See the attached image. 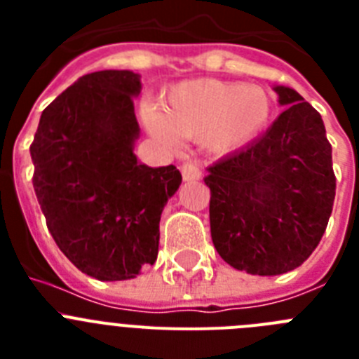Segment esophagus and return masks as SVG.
Returning <instances> with one entry per match:
<instances>
[{"label":"esophagus","mask_w":359,"mask_h":359,"mask_svg":"<svg viewBox=\"0 0 359 359\" xmlns=\"http://www.w3.org/2000/svg\"><path fill=\"white\" fill-rule=\"evenodd\" d=\"M182 176L185 182H194L201 177V170H199V165L194 160H187L185 163H182Z\"/></svg>","instance_id":"34e87169"}]
</instances>
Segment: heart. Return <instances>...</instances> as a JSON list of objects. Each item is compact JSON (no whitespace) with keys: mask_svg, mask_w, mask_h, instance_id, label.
Returning a JSON list of instances; mask_svg holds the SVG:
<instances>
[{"mask_svg":"<svg viewBox=\"0 0 359 359\" xmlns=\"http://www.w3.org/2000/svg\"><path fill=\"white\" fill-rule=\"evenodd\" d=\"M271 116V98L262 88L215 79H198L174 86L163 113L145 111V126L158 142L177 145L180 136L201 140L215 152L248 145Z\"/></svg>","mask_w":359,"mask_h":359,"instance_id":"obj_1","label":"heart"}]
</instances>
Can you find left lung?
<instances>
[{"mask_svg":"<svg viewBox=\"0 0 359 359\" xmlns=\"http://www.w3.org/2000/svg\"><path fill=\"white\" fill-rule=\"evenodd\" d=\"M287 106L259 138L208 167L210 233L224 262L252 275H280L315 252L336 192L322 116L291 88Z\"/></svg>","mask_w":359,"mask_h":359,"instance_id":"left-lung-1","label":"left lung"}]
</instances>
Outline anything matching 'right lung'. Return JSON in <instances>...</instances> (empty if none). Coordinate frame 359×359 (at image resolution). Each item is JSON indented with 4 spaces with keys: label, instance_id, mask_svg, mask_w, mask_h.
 <instances>
[{
    "label": "right lung",
    "instance_id": "obj_1",
    "mask_svg": "<svg viewBox=\"0 0 359 359\" xmlns=\"http://www.w3.org/2000/svg\"><path fill=\"white\" fill-rule=\"evenodd\" d=\"M128 69L88 73L43 111L34 142V190L59 250L82 273L128 280L154 264L160 215L182 183L174 165L138 163Z\"/></svg>",
    "mask_w": 359,
    "mask_h": 359
}]
</instances>
